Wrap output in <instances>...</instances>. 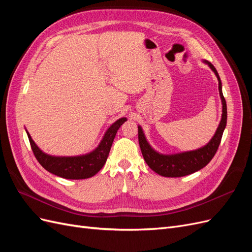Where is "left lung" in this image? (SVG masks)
<instances>
[{"mask_svg": "<svg viewBox=\"0 0 252 252\" xmlns=\"http://www.w3.org/2000/svg\"><path fill=\"white\" fill-rule=\"evenodd\" d=\"M203 63L208 65L210 69L216 74L219 82V93L220 102H222V118H220V124L215 134H213V136L207 144L194 150L183 151L178 152V154L169 155L161 154V152L157 151L155 148H152V146L147 141L146 136H145L143 128L138 125L139 143L145 162L147 163V165L152 170L156 173L162 175V177H185V175L194 173L204 168L211 161L212 158L215 157L220 146V140H222V135L227 123V106L222 91V82H220V75L215 66L206 60H203Z\"/></svg>", "mask_w": 252, "mask_h": 252, "instance_id": "obj_1", "label": "left lung"}]
</instances>
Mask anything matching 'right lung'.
<instances>
[{"label": "right lung", "instance_id": "right-lung-1", "mask_svg": "<svg viewBox=\"0 0 252 252\" xmlns=\"http://www.w3.org/2000/svg\"><path fill=\"white\" fill-rule=\"evenodd\" d=\"M126 121L127 118L125 117L117 120L106 130L97 146L93 151L81 156L60 157L48 155L39 148L27 130L26 133L36 159L45 169L63 179L83 180L94 177L102 169V167L107 161L114 136H116L119 128Z\"/></svg>", "mask_w": 252, "mask_h": 252}]
</instances>
